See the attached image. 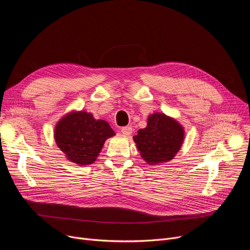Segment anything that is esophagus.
Listing matches in <instances>:
<instances>
[{"label": "esophagus", "mask_w": 250, "mask_h": 250, "mask_svg": "<svg viewBox=\"0 0 250 250\" xmlns=\"http://www.w3.org/2000/svg\"><path fill=\"white\" fill-rule=\"evenodd\" d=\"M132 133H133L132 126L126 125V126L122 127V134H124L125 136H129V135H132Z\"/></svg>", "instance_id": "obj_1"}]
</instances>
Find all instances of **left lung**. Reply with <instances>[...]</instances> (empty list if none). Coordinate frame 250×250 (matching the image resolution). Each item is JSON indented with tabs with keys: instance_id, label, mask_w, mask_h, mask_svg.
Returning <instances> with one entry per match:
<instances>
[{
	"instance_id": "8db88e82",
	"label": "left lung",
	"mask_w": 250,
	"mask_h": 250,
	"mask_svg": "<svg viewBox=\"0 0 250 250\" xmlns=\"http://www.w3.org/2000/svg\"><path fill=\"white\" fill-rule=\"evenodd\" d=\"M185 137L182 126L163 113L149 116L145 128L134 137L141 156L149 164L168 162L179 151Z\"/></svg>"
}]
</instances>
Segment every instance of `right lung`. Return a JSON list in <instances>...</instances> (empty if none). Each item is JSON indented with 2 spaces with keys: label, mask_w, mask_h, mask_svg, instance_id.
Returning a JSON list of instances; mask_svg holds the SVG:
<instances>
[{
  "label": "right lung",
  "mask_w": 250,
  "mask_h": 250,
  "mask_svg": "<svg viewBox=\"0 0 250 250\" xmlns=\"http://www.w3.org/2000/svg\"><path fill=\"white\" fill-rule=\"evenodd\" d=\"M115 133L105 121H96L85 111L71 112L62 117L55 129L58 147L68 160L79 164L94 163L104 142Z\"/></svg>",
  "instance_id": "add662e5"
}]
</instances>
